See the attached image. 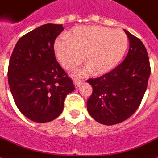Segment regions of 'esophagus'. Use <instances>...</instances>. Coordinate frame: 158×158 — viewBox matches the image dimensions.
I'll return each mask as SVG.
<instances>
[{
    "instance_id": "1",
    "label": "esophagus",
    "mask_w": 158,
    "mask_h": 158,
    "mask_svg": "<svg viewBox=\"0 0 158 158\" xmlns=\"http://www.w3.org/2000/svg\"><path fill=\"white\" fill-rule=\"evenodd\" d=\"M83 81L80 80H74V85H75L76 88H78L81 85V84L82 83Z\"/></svg>"
}]
</instances>
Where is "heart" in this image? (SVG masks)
Wrapping results in <instances>:
<instances>
[{"label": "heart", "instance_id": "1", "mask_svg": "<svg viewBox=\"0 0 158 158\" xmlns=\"http://www.w3.org/2000/svg\"><path fill=\"white\" fill-rule=\"evenodd\" d=\"M128 44V37L120 29L83 26L73 29L69 38L57 39L54 50L59 62L68 70L75 69L85 53L88 65L76 73L77 77H82L92 69L96 74L112 70L123 58Z\"/></svg>", "mask_w": 158, "mask_h": 158}]
</instances>
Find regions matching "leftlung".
<instances>
[{
	"mask_svg": "<svg viewBox=\"0 0 158 158\" xmlns=\"http://www.w3.org/2000/svg\"><path fill=\"white\" fill-rule=\"evenodd\" d=\"M123 31L129 40L124 60L110 73L87 80L93 88L86 102L88 112L95 120L106 125L121 123L138 110L151 73L144 44L126 29Z\"/></svg>",
	"mask_w": 158,
	"mask_h": 158,
	"instance_id": "left-lung-1",
	"label": "left lung"
}]
</instances>
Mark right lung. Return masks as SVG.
<instances>
[{"label":"right lung","mask_w":158,"mask_h":158,"mask_svg":"<svg viewBox=\"0 0 158 158\" xmlns=\"http://www.w3.org/2000/svg\"><path fill=\"white\" fill-rule=\"evenodd\" d=\"M62 24H46L22 36L8 67V82L19 110L30 120L49 122L59 116L72 79L55 57L54 42Z\"/></svg>","instance_id":"obj_1"}]
</instances>
